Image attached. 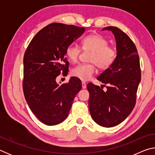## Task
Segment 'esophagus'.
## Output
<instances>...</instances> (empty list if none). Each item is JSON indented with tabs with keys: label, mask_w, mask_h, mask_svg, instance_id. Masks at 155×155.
I'll list each match as a JSON object with an SVG mask.
<instances>
[{
	"label": "esophagus",
	"mask_w": 155,
	"mask_h": 155,
	"mask_svg": "<svg viewBox=\"0 0 155 155\" xmlns=\"http://www.w3.org/2000/svg\"><path fill=\"white\" fill-rule=\"evenodd\" d=\"M87 85H86V83L85 82H82V88L83 89H85Z\"/></svg>",
	"instance_id": "34e87169"
}]
</instances>
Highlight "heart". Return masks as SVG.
<instances>
[{
	"label": "heart",
	"instance_id": "obj_1",
	"mask_svg": "<svg viewBox=\"0 0 155 155\" xmlns=\"http://www.w3.org/2000/svg\"><path fill=\"white\" fill-rule=\"evenodd\" d=\"M82 48L90 51L89 64H81L74 67L71 71L73 77L83 81H88L96 71V64L100 69L106 70L111 66L116 58L117 52L114 46H109V41L100 34H91L86 36L81 41ZM79 47L70 44L65 48V54L70 61L76 62L81 54Z\"/></svg>",
	"mask_w": 155,
	"mask_h": 155
}]
</instances>
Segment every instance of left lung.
<instances>
[{"instance_id":"8db88e82","label":"left lung","mask_w":155,"mask_h":155,"mask_svg":"<svg viewBox=\"0 0 155 155\" xmlns=\"http://www.w3.org/2000/svg\"><path fill=\"white\" fill-rule=\"evenodd\" d=\"M103 30L114 33L117 56L111 66L97 78L107 84V91L91 83L87 84V88L91 117L98 124L109 128L124 121L134 108L141 70L137 48L129 37L115 27Z\"/></svg>"}]
</instances>
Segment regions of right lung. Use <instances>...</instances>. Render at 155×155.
<instances>
[{
  "mask_svg": "<svg viewBox=\"0 0 155 155\" xmlns=\"http://www.w3.org/2000/svg\"><path fill=\"white\" fill-rule=\"evenodd\" d=\"M85 28L51 23L31 41L24 55L23 91L35 116L44 124H58L66 119L81 81L71 77L59 85L56 78L68 70L65 48L85 32Z\"/></svg>",
  "mask_w": 155,
  "mask_h": 155,
  "instance_id": "add662e5",
  "label": "right lung"
}]
</instances>
